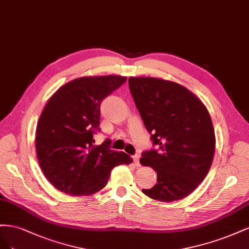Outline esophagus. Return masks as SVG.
I'll use <instances>...</instances> for the list:
<instances>
[{
	"label": "esophagus",
	"instance_id": "34e87169",
	"mask_svg": "<svg viewBox=\"0 0 249 249\" xmlns=\"http://www.w3.org/2000/svg\"><path fill=\"white\" fill-rule=\"evenodd\" d=\"M133 159V162L136 166H140V155H133L132 156Z\"/></svg>",
	"mask_w": 249,
	"mask_h": 249
}]
</instances>
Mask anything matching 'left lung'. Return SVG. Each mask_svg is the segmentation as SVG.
Here are the masks:
<instances>
[{
    "label": "left lung",
    "instance_id": "1",
    "mask_svg": "<svg viewBox=\"0 0 249 249\" xmlns=\"http://www.w3.org/2000/svg\"><path fill=\"white\" fill-rule=\"evenodd\" d=\"M129 89L156 150L142 152L140 162L157 173V183L142 189L149 197L171 203L189 196L209 172L215 133L207 107L177 83L129 77Z\"/></svg>",
    "mask_w": 249,
    "mask_h": 249
}]
</instances>
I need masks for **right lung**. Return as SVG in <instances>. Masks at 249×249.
Instances as JSON below:
<instances>
[{
	"label": "right lung",
	"instance_id": "obj_1",
	"mask_svg": "<svg viewBox=\"0 0 249 249\" xmlns=\"http://www.w3.org/2000/svg\"><path fill=\"white\" fill-rule=\"evenodd\" d=\"M125 76H84L55 92L36 128L39 165L53 185L69 196H90L107 185L110 172L132 158L110 150V141L96 146L100 103L126 82Z\"/></svg>",
	"mask_w": 249,
	"mask_h": 249
}]
</instances>
